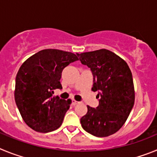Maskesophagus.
Wrapping results in <instances>:
<instances>
[{
	"mask_svg": "<svg viewBox=\"0 0 157 157\" xmlns=\"http://www.w3.org/2000/svg\"><path fill=\"white\" fill-rule=\"evenodd\" d=\"M79 103V102H78V101H75V100H72L71 101V104L73 105H77V104H78Z\"/></svg>",
	"mask_w": 157,
	"mask_h": 157,
	"instance_id": "34e87169",
	"label": "esophagus"
}]
</instances>
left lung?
<instances>
[{
    "instance_id": "obj_1",
    "label": "left lung",
    "mask_w": 157,
    "mask_h": 157,
    "mask_svg": "<svg viewBox=\"0 0 157 157\" xmlns=\"http://www.w3.org/2000/svg\"><path fill=\"white\" fill-rule=\"evenodd\" d=\"M77 56L90 68L92 90L98 91L99 99L96 109L87 106V113L80 120L82 127L96 137L112 135L123 127L134 106L132 73L124 59L105 48Z\"/></svg>"
}]
</instances>
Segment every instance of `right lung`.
Listing matches in <instances>:
<instances>
[{
    "instance_id": "right-lung-1",
    "label": "right lung",
    "mask_w": 157,
    "mask_h": 157,
    "mask_svg": "<svg viewBox=\"0 0 157 157\" xmlns=\"http://www.w3.org/2000/svg\"><path fill=\"white\" fill-rule=\"evenodd\" d=\"M76 60L72 52L48 48L29 57L18 71L15 101L23 120L37 132H51L61 126L71 101L53 96L54 90H61L63 68Z\"/></svg>"
}]
</instances>
